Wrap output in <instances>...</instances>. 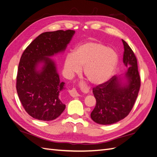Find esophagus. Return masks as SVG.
Listing matches in <instances>:
<instances>
[{"mask_svg":"<svg viewBox=\"0 0 157 157\" xmlns=\"http://www.w3.org/2000/svg\"><path fill=\"white\" fill-rule=\"evenodd\" d=\"M69 94L72 97H78L80 96V94L78 93V92L76 90L75 88H73L71 89V90H69Z\"/></svg>","mask_w":157,"mask_h":157,"instance_id":"1","label":"esophagus"}]
</instances>
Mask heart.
<instances>
[{
  "mask_svg": "<svg viewBox=\"0 0 157 157\" xmlns=\"http://www.w3.org/2000/svg\"><path fill=\"white\" fill-rule=\"evenodd\" d=\"M118 62L115 52L101 42H92L82 44L69 54L65 59L64 67L69 75L80 72L84 67L85 77L94 85L105 82L111 77Z\"/></svg>",
  "mask_w": 157,
  "mask_h": 157,
  "instance_id": "1",
  "label": "heart"
}]
</instances>
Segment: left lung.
<instances>
[{"instance_id":"1","label":"left lung","mask_w":157,"mask_h":157,"mask_svg":"<svg viewBox=\"0 0 157 157\" xmlns=\"http://www.w3.org/2000/svg\"><path fill=\"white\" fill-rule=\"evenodd\" d=\"M122 40L124 48L123 62L128 66V83L121 86L115 75L107 82L93 88L96 105L91 113V118L98 124H112L124 118L129 115L138 95L141 78L137 58L129 45Z\"/></svg>"}]
</instances>
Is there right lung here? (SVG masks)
<instances>
[{"mask_svg": "<svg viewBox=\"0 0 157 157\" xmlns=\"http://www.w3.org/2000/svg\"><path fill=\"white\" fill-rule=\"evenodd\" d=\"M74 34L73 30L43 33L23 52L16 90L25 111L35 119L54 120L65 110V105L59 98L64 82H60L54 61L48 57L63 51ZM40 62L45 65L39 72L36 69Z\"/></svg>", "mask_w": 157, "mask_h": 157, "instance_id": "1", "label": "right lung"}]
</instances>
